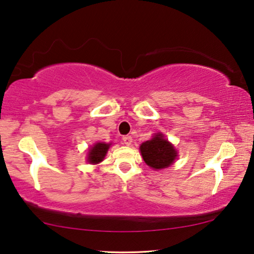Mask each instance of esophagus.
Returning <instances> with one entry per match:
<instances>
[{
	"instance_id": "34e87169",
	"label": "esophagus",
	"mask_w": 254,
	"mask_h": 254,
	"mask_svg": "<svg viewBox=\"0 0 254 254\" xmlns=\"http://www.w3.org/2000/svg\"><path fill=\"white\" fill-rule=\"evenodd\" d=\"M122 140H123V143L126 145H130L132 143V136H130V135L123 136Z\"/></svg>"
}]
</instances>
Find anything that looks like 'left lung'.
I'll use <instances>...</instances> for the list:
<instances>
[{
  "label": "left lung",
  "instance_id": "8db88e82",
  "mask_svg": "<svg viewBox=\"0 0 254 254\" xmlns=\"http://www.w3.org/2000/svg\"><path fill=\"white\" fill-rule=\"evenodd\" d=\"M140 151L144 162L156 170L171 166L178 156L177 150L160 132L141 144Z\"/></svg>",
  "mask_w": 254,
  "mask_h": 254
}]
</instances>
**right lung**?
Instances as JSON below:
<instances>
[{
	"label": "right lung",
	"mask_w": 254,
	"mask_h": 254,
	"mask_svg": "<svg viewBox=\"0 0 254 254\" xmlns=\"http://www.w3.org/2000/svg\"><path fill=\"white\" fill-rule=\"evenodd\" d=\"M110 145L111 144L104 142H97L94 144L92 148H89L87 161L92 165H96V163L103 161V159L105 158L107 151H109Z\"/></svg>",
	"instance_id": "add662e5"
}]
</instances>
